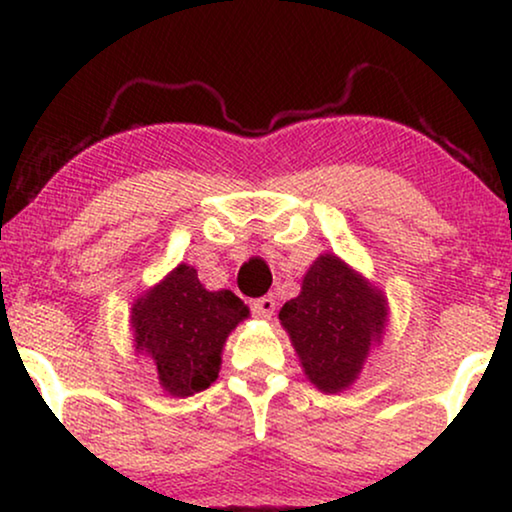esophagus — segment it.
<instances>
[{
	"mask_svg": "<svg viewBox=\"0 0 512 512\" xmlns=\"http://www.w3.org/2000/svg\"><path fill=\"white\" fill-rule=\"evenodd\" d=\"M251 310H254L256 317H263V319H270L272 314H275V298L272 296H263V298H256L254 303H251Z\"/></svg>",
	"mask_w": 512,
	"mask_h": 512,
	"instance_id": "34e87169",
	"label": "esophagus"
}]
</instances>
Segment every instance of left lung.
<instances>
[{
  "instance_id": "obj_1",
  "label": "left lung",
  "mask_w": 512,
  "mask_h": 512,
  "mask_svg": "<svg viewBox=\"0 0 512 512\" xmlns=\"http://www.w3.org/2000/svg\"><path fill=\"white\" fill-rule=\"evenodd\" d=\"M305 375L321 391L349 387L387 319L382 293L340 258L319 256L307 270L303 291L279 312Z\"/></svg>"
}]
</instances>
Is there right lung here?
<instances>
[{"instance_id": "right-lung-1", "label": "right lung", "mask_w": 512, "mask_h": 512, "mask_svg": "<svg viewBox=\"0 0 512 512\" xmlns=\"http://www.w3.org/2000/svg\"><path fill=\"white\" fill-rule=\"evenodd\" d=\"M247 314L233 291H207L195 268L181 263L137 300L132 326L160 384L172 396H193L219 377L223 342Z\"/></svg>"}]
</instances>
